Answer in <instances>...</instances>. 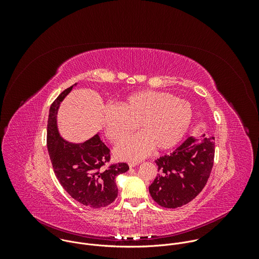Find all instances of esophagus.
Masks as SVG:
<instances>
[{
    "label": "esophagus",
    "instance_id": "obj_1",
    "mask_svg": "<svg viewBox=\"0 0 259 259\" xmlns=\"http://www.w3.org/2000/svg\"><path fill=\"white\" fill-rule=\"evenodd\" d=\"M128 165H129V167H130V168H133V167L137 166V165H138V163H137V162H130Z\"/></svg>",
    "mask_w": 259,
    "mask_h": 259
}]
</instances>
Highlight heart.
Instances as JSON below:
<instances>
[{
    "label": "heart",
    "instance_id": "heart-1",
    "mask_svg": "<svg viewBox=\"0 0 259 259\" xmlns=\"http://www.w3.org/2000/svg\"><path fill=\"white\" fill-rule=\"evenodd\" d=\"M193 117L194 110L188 101L166 92L144 90L127 96L120 107L105 106L101 125L104 135L112 142L123 140L138 126L141 132L128 137L115 149L118 159L138 161L155 147L160 152L175 147L187 134Z\"/></svg>",
    "mask_w": 259,
    "mask_h": 259
}]
</instances>
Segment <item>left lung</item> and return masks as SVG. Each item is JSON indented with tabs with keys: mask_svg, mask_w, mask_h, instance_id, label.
Here are the masks:
<instances>
[{
	"mask_svg": "<svg viewBox=\"0 0 259 259\" xmlns=\"http://www.w3.org/2000/svg\"><path fill=\"white\" fill-rule=\"evenodd\" d=\"M215 152L214 137H189L169 156L156 161L159 174L149 190L165 208H177L195 199L210 176Z\"/></svg>",
	"mask_w": 259,
	"mask_h": 259,
	"instance_id": "1",
	"label": "left lung"
}]
</instances>
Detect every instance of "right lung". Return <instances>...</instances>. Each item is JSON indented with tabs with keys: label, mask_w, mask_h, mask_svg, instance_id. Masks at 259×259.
<instances>
[{
	"label": "right lung",
	"mask_w": 259,
	"mask_h": 259,
	"mask_svg": "<svg viewBox=\"0 0 259 259\" xmlns=\"http://www.w3.org/2000/svg\"><path fill=\"white\" fill-rule=\"evenodd\" d=\"M78 83L61 92L51 104L47 125V147L54 173L68 195L91 208L112 204L118 196L116 178L129 170L126 163L101 167L109 161V150L99 134L84 142L65 140L59 133L57 114L60 103Z\"/></svg>",
	"instance_id": "1"
}]
</instances>
